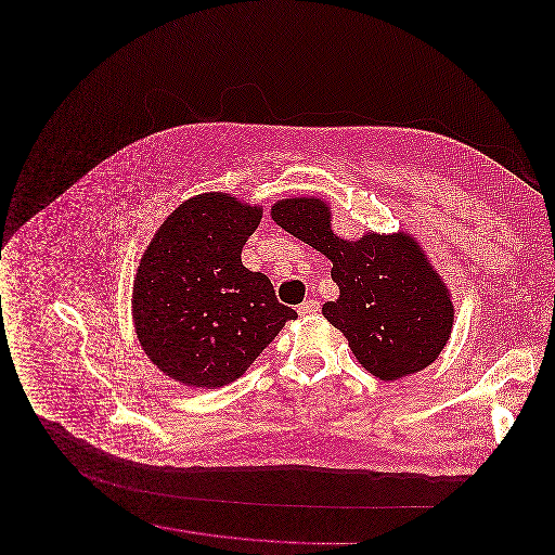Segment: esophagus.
Segmentation results:
<instances>
[{
	"instance_id": "1",
	"label": "esophagus",
	"mask_w": 555,
	"mask_h": 555,
	"mask_svg": "<svg viewBox=\"0 0 555 555\" xmlns=\"http://www.w3.org/2000/svg\"><path fill=\"white\" fill-rule=\"evenodd\" d=\"M318 310H320V304H318L317 299H306L304 304H299V306H297V312H299V317H310V314H317Z\"/></svg>"
}]
</instances>
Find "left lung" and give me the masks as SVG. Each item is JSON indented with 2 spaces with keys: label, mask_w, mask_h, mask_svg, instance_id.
Instances as JSON below:
<instances>
[{
  "label": "left lung",
  "mask_w": 555,
  "mask_h": 555,
  "mask_svg": "<svg viewBox=\"0 0 555 555\" xmlns=\"http://www.w3.org/2000/svg\"><path fill=\"white\" fill-rule=\"evenodd\" d=\"M272 220L324 254L339 297L322 306L356 360L380 380H399L430 366L448 345L453 301L446 281L410 233L335 235L331 206L320 197H289Z\"/></svg>",
  "instance_id": "1"
}]
</instances>
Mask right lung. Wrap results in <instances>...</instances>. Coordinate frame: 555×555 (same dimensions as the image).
Segmentation results:
<instances>
[{
    "label": "right lung",
    "instance_id": "right-lung-1",
    "mask_svg": "<svg viewBox=\"0 0 555 555\" xmlns=\"http://www.w3.org/2000/svg\"><path fill=\"white\" fill-rule=\"evenodd\" d=\"M262 206L231 193L183 202L150 241L132 283V322L145 356L186 387H224L254 364L297 312L279 304L241 249Z\"/></svg>",
    "mask_w": 555,
    "mask_h": 555
}]
</instances>
